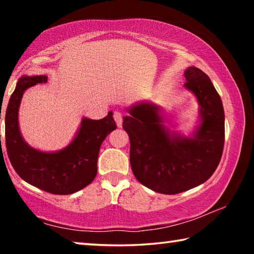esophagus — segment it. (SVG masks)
Segmentation results:
<instances>
[{"label":"esophagus","mask_w":254,"mask_h":254,"mask_svg":"<svg viewBox=\"0 0 254 254\" xmlns=\"http://www.w3.org/2000/svg\"><path fill=\"white\" fill-rule=\"evenodd\" d=\"M113 118H114V121L117 122V126L120 127H122V122H123V119H122V113L119 111H115L114 114H113Z\"/></svg>","instance_id":"34e87169"}]
</instances>
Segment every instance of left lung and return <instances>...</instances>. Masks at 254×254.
Segmentation results:
<instances>
[{"instance_id": "8db88e82", "label": "left lung", "mask_w": 254, "mask_h": 254, "mask_svg": "<svg viewBox=\"0 0 254 254\" xmlns=\"http://www.w3.org/2000/svg\"><path fill=\"white\" fill-rule=\"evenodd\" d=\"M185 88L199 105V124L190 136L163 124L160 107L148 101L128 107L123 128L130 137V162L135 178L153 191L174 195L204 184L216 170L224 147L222 100L199 68L185 70Z\"/></svg>"}]
</instances>
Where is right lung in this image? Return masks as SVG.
I'll use <instances>...</instances> for the list:
<instances>
[{"mask_svg":"<svg viewBox=\"0 0 254 254\" xmlns=\"http://www.w3.org/2000/svg\"><path fill=\"white\" fill-rule=\"evenodd\" d=\"M47 79L45 75L22 76L16 83L4 113L6 151L12 167L24 182L51 194L69 195L95 178L100 148L117 123L112 112L102 120L83 118L74 139L59 151L44 152L30 147L19 128L20 103L29 87L47 83Z\"/></svg>","mask_w":254,"mask_h":254,"instance_id":"add662e5","label":"right lung"}]
</instances>
